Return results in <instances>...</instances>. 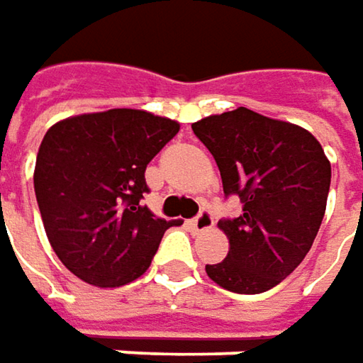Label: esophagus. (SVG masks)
Segmentation results:
<instances>
[{"label": "esophagus", "instance_id": "esophagus-1", "mask_svg": "<svg viewBox=\"0 0 363 363\" xmlns=\"http://www.w3.org/2000/svg\"><path fill=\"white\" fill-rule=\"evenodd\" d=\"M214 225V220H212V214H210L208 210H202L194 220H191V228L194 230H208Z\"/></svg>", "mask_w": 363, "mask_h": 363}]
</instances>
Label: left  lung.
Wrapping results in <instances>:
<instances>
[{"label":"left lung","instance_id":"left-lung-1","mask_svg":"<svg viewBox=\"0 0 363 363\" xmlns=\"http://www.w3.org/2000/svg\"><path fill=\"white\" fill-rule=\"evenodd\" d=\"M243 214L220 220L228 253L206 274L237 294H262L288 278L311 251L327 208L331 163L306 128L249 108L191 124Z\"/></svg>","mask_w":363,"mask_h":363}]
</instances>
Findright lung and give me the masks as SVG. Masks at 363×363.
<instances>
[{"label":"right lung","mask_w":363,"mask_h":363,"mask_svg":"<svg viewBox=\"0 0 363 363\" xmlns=\"http://www.w3.org/2000/svg\"><path fill=\"white\" fill-rule=\"evenodd\" d=\"M177 130L179 122L133 108L69 116L46 130L36 202L52 251L79 280L118 288L149 269L175 220L138 204L145 169Z\"/></svg>","instance_id":"1"}]
</instances>
